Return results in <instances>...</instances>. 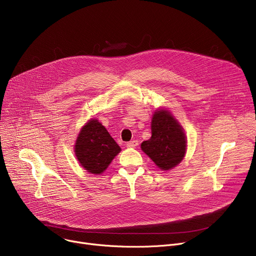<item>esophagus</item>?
Returning <instances> with one entry per match:
<instances>
[{"mask_svg": "<svg viewBox=\"0 0 256 256\" xmlns=\"http://www.w3.org/2000/svg\"><path fill=\"white\" fill-rule=\"evenodd\" d=\"M139 145V142L137 140H132L128 143H126V146L128 147V148H135V147H137Z\"/></svg>", "mask_w": 256, "mask_h": 256, "instance_id": "esophagus-1", "label": "esophagus"}]
</instances>
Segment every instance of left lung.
<instances>
[{"mask_svg":"<svg viewBox=\"0 0 256 256\" xmlns=\"http://www.w3.org/2000/svg\"><path fill=\"white\" fill-rule=\"evenodd\" d=\"M141 150L163 171L176 167L184 158L186 137L184 128L170 111L158 108L152 119V137L143 141Z\"/></svg>","mask_w":256,"mask_h":256,"instance_id":"left-lung-1","label":"left lung"}]
</instances>
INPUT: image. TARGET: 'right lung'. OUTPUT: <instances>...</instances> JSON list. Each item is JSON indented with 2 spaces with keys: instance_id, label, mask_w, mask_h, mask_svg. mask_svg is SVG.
I'll use <instances>...</instances> for the list:
<instances>
[{
  "instance_id": "obj_1",
  "label": "right lung",
  "mask_w": 256,
  "mask_h": 256,
  "mask_svg": "<svg viewBox=\"0 0 256 256\" xmlns=\"http://www.w3.org/2000/svg\"><path fill=\"white\" fill-rule=\"evenodd\" d=\"M121 148L98 119H89L80 128L74 144L80 165L92 174L102 173Z\"/></svg>"
}]
</instances>
